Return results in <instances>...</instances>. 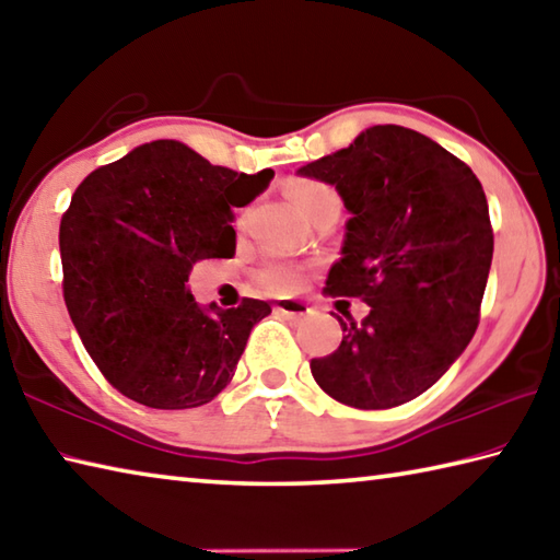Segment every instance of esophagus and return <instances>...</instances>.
<instances>
[{
    "label": "esophagus",
    "mask_w": 560,
    "mask_h": 560,
    "mask_svg": "<svg viewBox=\"0 0 560 560\" xmlns=\"http://www.w3.org/2000/svg\"><path fill=\"white\" fill-rule=\"evenodd\" d=\"M273 311L281 313V315H289V318H301V315H308L311 313V308L306 306V303L293 301V299L277 301V306H273Z\"/></svg>",
    "instance_id": "obj_1"
}]
</instances>
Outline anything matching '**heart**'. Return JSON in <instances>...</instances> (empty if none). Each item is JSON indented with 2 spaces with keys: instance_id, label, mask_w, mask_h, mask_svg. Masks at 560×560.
Returning a JSON list of instances; mask_svg holds the SVG:
<instances>
[{
  "instance_id": "obj_1",
  "label": "heart",
  "mask_w": 560,
  "mask_h": 560,
  "mask_svg": "<svg viewBox=\"0 0 560 560\" xmlns=\"http://www.w3.org/2000/svg\"><path fill=\"white\" fill-rule=\"evenodd\" d=\"M289 196L293 202H296L299 210L306 212L308 218H313L315 212H320L328 206H340L338 190L320 180L291 183ZM303 279H306V271L296 267V264H287V261H269L267 267H261L259 271L261 289L267 293H273V296H283V293L296 291Z\"/></svg>"
}]
</instances>
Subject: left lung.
<instances>
[{"instance_id": "1", "label": "left lung", "mask_w": 560, "mask_h": 560, "mask_svg": "<svg viewBox=\"0 0 560 560\" xmlns=\"http://www.w3.org/2000/svg\"><path fill=\"white\" fill-rule=\"evenodd\" d=\"M301 176L338 188L352 218L323 293L362 299V323L311 360L313 380L354 409H392L439 382L472 340L494 235L482 183L419 131L377 125Z\"/></svg>"}]
</instances>
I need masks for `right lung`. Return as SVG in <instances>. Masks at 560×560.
Returning a JSON list of instances; mask_svg holds the SVG:
<instances>
[{
  "mask_svg": "<svg viewBox=\"0 0 560 560\" xmlns=\"http://www.w3.org/2000/svg\"><path fill=\"white\" fill-rule=\"evenodd\" d=\"M174 139L95 168L60 218L63 299L85 350L117 392L151 409H196L230 384L267 301L200 308L186 289L202 259L235 254L232 208L269 186Z\"/></svg>",
  "mask_w": 560,
  "mask_h": 560,
  "instance_id": "right-lung-1",
  "label": "right lung"
}]
</instances>
